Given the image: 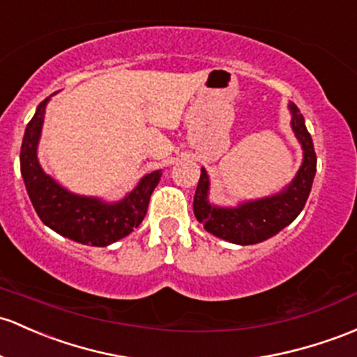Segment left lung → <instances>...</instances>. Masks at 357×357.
Returning a JSON list of instances; mask_svg holds the SVG:
<instances>
[{"instance_id": "left-lung-1", "label": "left lung", "mask_w": 357, "mask_h": 357, "mask_svg": "<svg viewBox=\"0 0 357 357\" xmlns=\"http://www.w3.org/2000/svg\"><path fill=\"white\" fill-rule=\"evenodd\" d=\"M287 107L291 112V129L303 149L300 170L279 192L225 208L209 201V175L202 167L194 195V214L211 235L236 245L260 243L293 223L305 208L317 174V155L300 109L293 102Z\"/></svg>"}]
</instances>
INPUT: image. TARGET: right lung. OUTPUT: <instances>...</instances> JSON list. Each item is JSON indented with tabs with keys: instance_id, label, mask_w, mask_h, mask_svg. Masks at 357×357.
Segmentation results:
<instances>
[{
	"instance_id": "obj_1",
	"label": "right lung",
	"mask_w": 357,
	"mask_h": 357,
	"mask_svg": "<svg viewBox=\"0 0 357 357\" xmlns=\"http://www.w3.org/2000/svg\"><path fill=\"white\" fill-rule=\"evenodd\" d=\"M51 97L39 103L32 121L26 124L22 141L20 170L26 194L42 223L61 236L91 247L112 245L114 241L132 233L134 228L144 220L149 197L162 178V170H155L141 177L131 192L116 202H107L93 195H79L64 189L42 170L37 158L45 107Z\"/></svg>"
}]
</instances>
